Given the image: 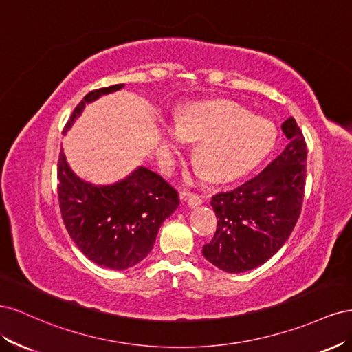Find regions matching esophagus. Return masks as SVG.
<instances>
[{"label": "esophagus", "mask_w": 352, "mask_h": 352, "mask_svg": "<svg viewBox=\"0 0 352 352\" xmlns=\"http://www.w3.org/2000/svg\"><path fill=\"white\" fill-rule=\"evenodd\" d=\"M180 198L185 199V201H188V206H189V207H192V208H195V207H198V206H201V204H202V198H201L199 195H197V194L182 192V194H180Z\"/></svg>", "instance_id": "esophagus-1"}]
</instances>
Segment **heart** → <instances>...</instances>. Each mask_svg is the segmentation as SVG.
<instances>
[{"label": "heart", "instance_id": "b5f03b06", "mask_svg": "<svg viewBox=\"0 0 352 352\" xmlns=\"http://www.w3.org/2000/svg\"><path fill=\"white\" fill-rule=\"evenodd\" d=\"M276 140L273 124L238 102L216 100L190 105L177 123L164 124L162 150L173 158L186 141H199L195 160L211 180H229L247 172L267 154Z\"/></svg>", "mask_w": 352, "mask_h": 352}]
</instances>
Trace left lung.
I'll list each match as a JSON object with an SVG mask.
<instances>
[{"mask_svg":"<svg viewBox=\"0 0 352 352\" xmlns=\"http://www.w3.org/2000/svg\"><path fill=\"white\" fill-rule=\"evenodd\" d=\"M282 131L287 145L258 176L211 199L219 221L202 254L223 272H248L270 260L301 214L307 146L294 117Z\"/></svg>","mask_w":352,"mask_h":352,"instance_id":"left-lung-1","label":"left lung"}]
</instances>
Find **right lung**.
Wrapping results in <instances>:
<instances>
[{
  "instance_id": "1",
  "label": "right lung",
  "mask_w": 352,
  "mask_h": 352,
  "mask_svg": "<svg viewBox=\"0 0 352 352\" xmlns=\"http://www.w3.org/2000/svg\"><path fill=\"white\" fill-rule=\"evenodd\" d=\"M123 87L113 85L85 95L63 133L88 104ZM57 177L61 217L70 238L85 257L111 270H126L142 261L163 221L179 206L176 189L144 166L114 184L95 185L73 172L61 150Z\"/></svg>"
}]
</instances>
